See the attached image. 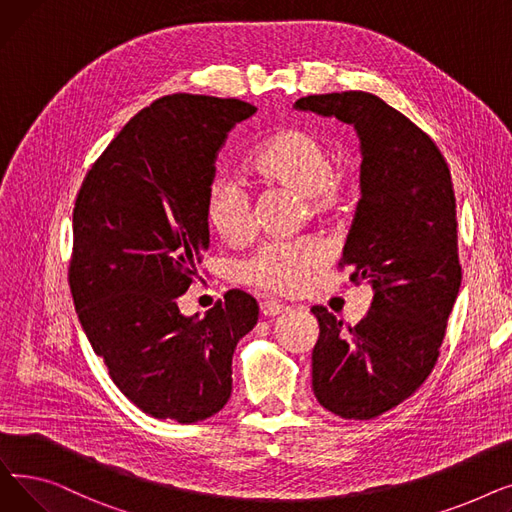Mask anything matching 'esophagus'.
Masks as SVG:
<instances>
[{
  "instance_id": "obj_1",
  "label": "esophagus",
  "mask_w": 512,
  "mask_h": 512,
  "mask_svg": "<svg viewBox=\"0 0 512 512\" xmlns=\"http://www.w3.org/2000/svg\"><path fill=\"white\" fill-rule=\"evenodd\" d=\"M284 311H288V307L282 305V303H276V301H265V303H261V313H263L265 317H276V315H282Z\"/></svg>"
}]
</instances>
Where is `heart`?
<instances>
[{
  "mask_svg": "<svg viewBox=\"0 0 512 512\" xmlns=\"http://www.w3.org/2000/svg\"><path fill=\"white\" fill-rule=\"evenodd\" d=\"M247 176L265 188H282L303 195L313 215H332L348 195V182L334 170L328 143L307 128H284L267 139L247 164ZM203 218L213 234L240 245L253 234L251 201L236 180L209 182ZM326 261L315 238L267 242L240 263V278L263 290L294 292Z\"/></svg>",
  "mask_w": 512,
  "mask_h": 512,
  "instance_id": "1",
  "label": "heart"
}]
</instances>
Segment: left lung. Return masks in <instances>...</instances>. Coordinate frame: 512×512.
<instances>
[{"label": "left lung", "mask_w": 512, "mask_h": 512, "mask_svg": "<svg viewBox=\"0 0 512 512\" xmlns=\"http://www.w3.org/2000/svg\"><path fill=\"white\" fill-rule=\"evenodd\" d=\"M299 110L336 116L361 139V199L338 270L367 280L373 299L342 330L313 307V394L342 419H375L407 400L432 373L461 288L456 199L438 145L405 114L363 91L307 95Z\"/></svg>", "instance_id": "8db88e82"}]
</instances>
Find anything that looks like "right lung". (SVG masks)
Here are the masks:
<instances>
[{
    "instance_id": "add662e5",
    "label": "right lung",
    "mask_w": 512,
    "mask_h": 512,
    "mask_svg": "<svg viewBox=\"0 0 512 512\" xmlns=\"http://www.w3.org/2000/svg\"><path fill=\"white\" fill-rule=\"evenodd\" d=\"M255 112L240 99L161 97L116 134L76 195L68 284L78 319L120 392L155 419L222 411L236 342L257 324L259 305L242 290L201 319L176 303L209 247L215 159Z\"/></svg>"
}]
</instances>
